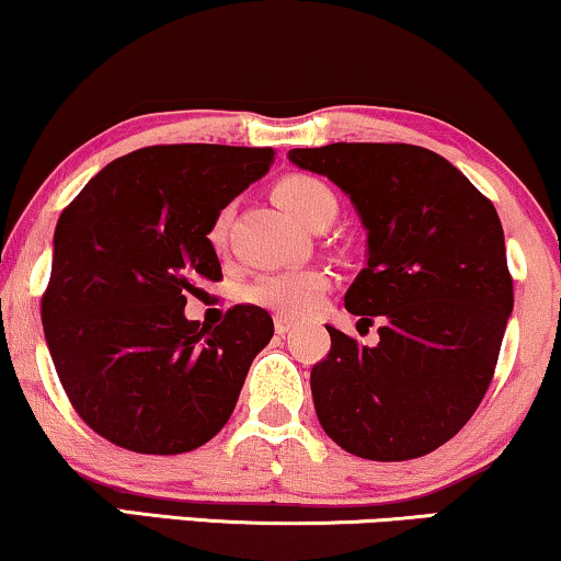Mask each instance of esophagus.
Here are the masks:
<instances>
[{
  "mask_svg": "<svg viewBox=\"0 0 561 561\" xmlns=\"http://www.w3.org/2000/svg\"><path fill=\"white\" fill-rule=\"evenodd\" d=\"M293 325H295V321H289L287 316H276L274 318V331L276 333H287L289 329H293Z\"/></svg>",
  "mask_w": 561,
  "mask_h": 561,
  "instance_id": "esophagus-1",
  "label": "esophagus"
}]
</instances>
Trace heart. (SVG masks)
Masks as SVG:
<instances>
[{
    "label": "heart",
    "mask_w": 561,
    "mask_h": 561,
    "mask_svg": "<svg viewBox=\"0 0 561 561\" xmlns=\"http://www.w3.org/2000/svg\"><path fill=\"white\" fill-rule=\"evenodd\" d=\"M276 202L285 207L289 215L308 225L323 204L333 202L331 188L316 175L289 173L274 186ZM228 236V211H222L209 228V243L215 248L225 245ZM331 279L323 268H285V272H272L259 276L248 287V300L264 305L268 310H276L282 316H305L323 300Z\"/></svg>",
    "instance_id": "b5f03b06"
}]
</instances>
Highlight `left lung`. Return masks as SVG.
Segmentation results:
<instances>
[{"instance_id": "left-lung-1", "label": "left lung", "mask_w": 561, "mask_h": 561, "mask_svg": "<svg viewBox=\"0 0 561 561\" xmlns=\"http://www.w3.org/2000/svg\"><path fill=\"white\" fill-rule=\"evenodd\" d=\"M352 198L367 266L344 305L380 342L331 329L310 373L316 414L339 448L409 460L448 443L484 399L513 313L497 209L456 165L416 145L336 141L289 150Z\"/></svg>"}]
</instances>
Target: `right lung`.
Listing matches in <instances>:
<instances>
[{
    "mask_svg": "<svg viewBox=\"0 0 561 561\" xmlns=\"http://www.w3.org/2000/svg\"><path fill=\"white\" fill-rule=\"evenodd\" d=\"M272 160V147H145L61 211L41 297L46 344L77 414L118 448L179 456L230 420L272 316L236 305L209 329L183 308L222 279L211 222Z\"/></svg>",
    "mask_w": 561,
    "mask_h": 561,
    "instance_id": "add662e5",
    "label": "right lung"
}]
</instances>
